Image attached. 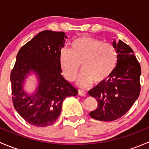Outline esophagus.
Segmentation results:
<instances>
[{"mask_svg":"<svg viewBox=\"0 0 149 149\" xmlns=\"http://www.w3.org/2000/svg\"><path fill=\"white\" fill-rule=\"evenodd\" d=\"M79 94L80 96H81V97H86V92L85 91H84V90L79 89Z\"/></svg>","mask_w":149,"mask_h":149,"instance_id":"esophagus-1","label":"esophagus"}]
</instances>
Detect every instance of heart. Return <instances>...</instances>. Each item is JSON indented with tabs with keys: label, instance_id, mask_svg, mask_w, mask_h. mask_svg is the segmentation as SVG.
<instances>
[{
	"label": "heart",
	"instance_id": "1",
	"mask_svg": "<svg viewBox=\"0 0 149 149\" xmlns=\"http://www.w3.org/2000/svg\"><path fill=\"white\" fill-rule=\"evenodd\" d=\"M60 65L67 80L73 81L81 65L82 73L77 79L80 86L86 87L93 81L100 84L112 75L118 61L117 48L100 39L81 37L73 40L70 50L62 49Z\"/></svg>",
	"mask_w": 149,
	"mask_h": 149
}]
</instances>
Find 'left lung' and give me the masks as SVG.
Segmentation results:
<instances>
[{"label": "left lung", "mask_w": 149, "mask_h": 149, "mask_svg": "<svg viewBox=\"0 0 149 149\" xmlns=\"http://www.w3.org/2000/svg\"><path fill=\"white\" fill-rule=\"evenodd\" d=\"M117 48L118 61L113 73L105 81L88 91L98 102L89 113L94 119L113 121L119 119L131 108L141 91V68L134 52L121 40L112 43Z\"/></svg>", "instance_id": "8db88e82"}]
</instances>
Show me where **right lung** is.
<instances>
[{
  "label": "right lung",
  "mask_w": 149,
  "mask_h": 149,
  "mask_svg": "<svg viewBox=\"0 0 149 149\" xmlns=\"http://www.w3.org/2000/svg\"><path fill=\"white\" fill-rule=\"evenodd\" d=\"M63 31H42L19 49L10 73L12 101L19 115L30 125L46 127L61 115L66 97L78 90L61 74L59 55L67 37ZM38 76L39 85L31 95L23 91L28 74Z\"/></svg>",
  "instance_id": "add662e5"
}]
</instances>
